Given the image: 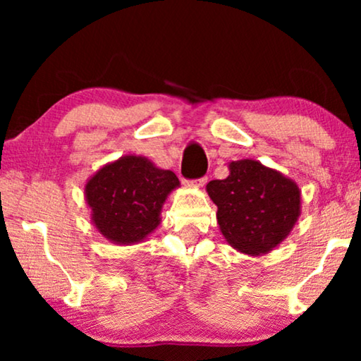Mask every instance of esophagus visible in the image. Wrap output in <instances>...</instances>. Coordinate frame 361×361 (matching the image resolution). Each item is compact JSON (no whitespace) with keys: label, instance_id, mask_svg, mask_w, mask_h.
<instances>
[{"label":"esophagus","instance_id":"1","mask_svg":"<svg viewBox=\"0 0 361 361\" xmlns=\"http://www.w3.org/2000/svg\"><path fill=\"white\" fill-rule=\"evenodd\" d=\"M205 184H207V177H200V179L190 182V185L197 187V189H202V187H204Z\"/></svg>","mask_w":361,"mask_h":361}]
</instances>
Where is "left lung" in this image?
<instances>
[{
	"mask_svg": "<svg viewBox=\"0 0 361 361\" xmlns=\"http://www.w3.org/2000/svg\"><path fill=\"white\" fill-rule=\"evenodd\" d=\"M224 180H210L207 194L226 243L261 256L288 238L300 216V190L283 172L255 159L231 161Z\"/></svg>",
	"mask_w": 361,
	"mask_h": 361,
	"instance_id": "left-lung-1",
	"label": "left lung"
}]
</instances>
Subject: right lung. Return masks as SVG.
I'll return each mask as SVG.
<instances>
[{"instance_id": "1", "label": "right lung", "mask_w": 361, "mask_h": 361, "mask_svg": "<svg viewBox=\"0 0 361 361\" xmlns=\"http://www.w3.org/2000/svg\"><path fill=\"white\" fill-rule=\"evenodd\" d=\"M180 182L172 171L145 156L126 154L106 162L85 182L92 224L111 243L145 241L161 224L162 205Z\"/></svg>"}]
</instances>
